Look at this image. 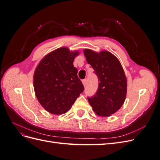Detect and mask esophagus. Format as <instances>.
<instances>
[{
	"instance_id": "obj_1",
	"label": "esophagus",
	"mask_w": 160,
	"mask_h": 160,
	"mask_svg": "<svg viewBox=\"0 0 160 160\" xmlns=\"http://www.w3.org/2000/svg\"><path fill=\"white\" fill-rule=\"evenodd\" d=\"M82 83H83V84L84 86H85V85H86V83H87V79L82 80Z\"/></svg>"
}]
</instances>
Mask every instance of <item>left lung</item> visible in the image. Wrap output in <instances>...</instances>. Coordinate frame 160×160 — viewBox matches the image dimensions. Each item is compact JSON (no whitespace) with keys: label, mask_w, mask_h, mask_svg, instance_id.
Segmentation results:
<instances>
[{"label":"left lung","mask_w":160,"mask_h":160,"mask_svg":"<svg viewBox=\"0 0 160 160\" xmlns=\"http://www.w3.org/2000/svg\"><path fill=\"white\" fill-rule=\"evenodd\" d=\"M86 60L98 77L99 86L95 95L88 98L98 115L108 117L118 111L123 104L127 93V79L123 67L112 53H99L85 49Z\"/></svg>","instance_id":"8db88e82"}]
</instances>
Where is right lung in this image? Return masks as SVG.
Listing matches in <instances>:
<instances>
[{"label":"right lung","instance_id":"right-lung-1","mask_svg":"<svg viewBox=\"0 0 160 160\" xmlns=\"http://www.w3.org/2000/svg\"><path fill=\"white\" fill-rule=\"evenodd\" d=\"M78 51L61 47L41 61L35 71L33 85L38 102L48 112L61 115L69 111L84 90L73 66Z\"/></svg>","mask_w":160,"mask_h":160}]
</instances>
